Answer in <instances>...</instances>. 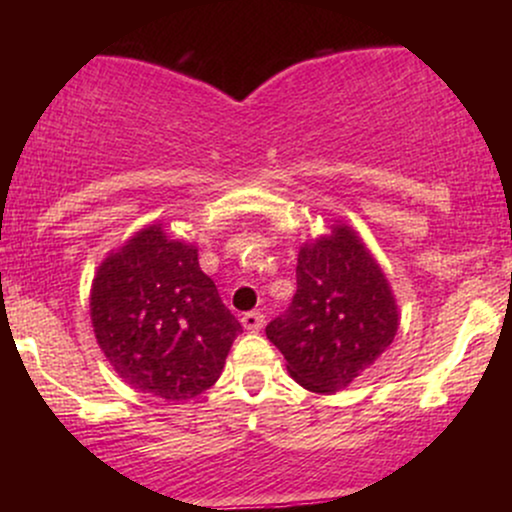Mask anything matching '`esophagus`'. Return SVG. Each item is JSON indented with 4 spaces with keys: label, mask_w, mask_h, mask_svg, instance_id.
I'll return each instance as SVG.
<instances>
[{
    "label": "esophagus",
    "mask_w": 512,
    "mask_h": 512,
    "mask_svg": "<svg viewBox=\"0 0 512 512\" xmlns=\"http://www.w3.org/2000/svg\"><path fill=\"white\" fill-rule=\"evenodd\" d=\"M240 322H243V327L248 332H260L262 325H264V315L260 310H250V313H245L240 317Z\"/></svg>",
    "instance_id": "34e87169"
}]
</instances>
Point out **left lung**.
<instances>
[{"label":"left lung","instance_id":"left-lung-1","mask_svg":"<svg viewBox=\"0 0 512 512\" xmlns=\"http://www.w3.org/2000/svg\"><path fill=\"white\" fill-rule=\"evenodd\" d=\"M296 296L267 325L286 370L310 392L344 390L395 342L399 308L378 260L349 223L301 245Z\"/></svg>","mask_w":512,"mask_h":512}]
</instances>
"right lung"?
Wrapping results in <instances>:
<instances>
[{
    "instance_id": "add662e5",
    "label": "right lung",
    "mask_w": 512,
    "mask_h": 512,
    "mask_svg": "<svg viewBox=\"0 0 512 512\" xmlns=\"http://www.w3.org/2000/svg\"><path fill=\"white\" fill-rule=\"evenodd\" d=\"M91 325L117 375L166 402L209 390L243 332L199 269L197 245L170 238L158 221L96 269Z\"/></svg>"
}]
</instances>
